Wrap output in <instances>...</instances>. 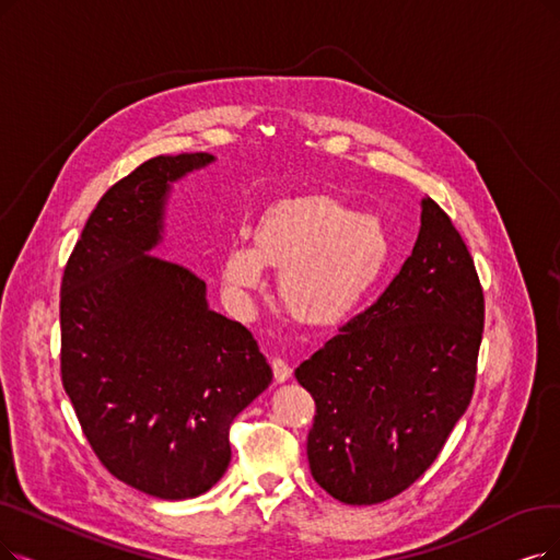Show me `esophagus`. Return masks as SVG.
Instances as JSON below:
<instances>
[{
  "label": "esophagus",
  "mask_w": 560,
  "mask_h": 560,
  "mask_svg": "<svg viewBox=\"0 0 560 560\" xmlns=\"http://www.w3.org/2000/svg\"><path fill=\"white\" fill-rule=\"evenodd\" d=\"M271 365H273V376H276L278 384H284L287 378L292 376V368H289V365L282 361V358H273Z\"/></svg>",
  "instance_id": "34e87169"
}]
</instances>
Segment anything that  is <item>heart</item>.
Returning a JSON list of instances; mask_svg holds the SVG:
<instances>
[{
  "label": "heart",
  "instance_id": "heart-1",
  "mask_svg": "<svg viewBox=\"0 0 560 560\" xmlns=\"http://www.w3.org/2000/svg\"><path fill=\"white\" fill-rule=\"evenodd\" d=\"M393 241L382 220L361 215L330 195H307L268 209L250 245L222 255V282L236 305L264 284V268L280 271V299L307 326H338L382 282Z\"/></svg>",
  "mask_w": 560,
  "mask_h": 560
}]
</instances>
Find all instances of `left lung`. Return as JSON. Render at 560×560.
<instances>
[{
	"instance_id": "left-lung-1",
	"label": "left lung",
	"mask_w": 560,
	"mask_h": 560,
	"mask_svg": "<svg viewBox=\"0 0 560 560\" xmlns=\"http://www.w3.org/2000/svg\"><path fill=\"white\" fill-rule=\"evenodd\" d=\"M420 207L413 253L382 299L294 372L317 405L312 478L349 505L413 485L474 395L482 287L453 220L430 197Z\"/></svg>"
}]
</instances>
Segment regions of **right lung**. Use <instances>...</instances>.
Returning a JSON list of instances; mask_svg holds the SVG:
<instances>
[{
    "mask_svg": "<svg viewBox=\"0 0 560 560\" xmlns=\"http://www.w3.org/2000/svg\"><path fill=\"white\" fill-rule=\"evenodd\" d=\"M211 153L155 155L89 215L61 280V382L107 471L149 497L195 499L225 476L234 418L273 372L207 284L155 257L172 184Z\"/></svg>",
    "mask_w": 560,
    "mask_h": 560,
    "instance_id": "add662e5",
    "label": "right lung"
}]
</instances>
